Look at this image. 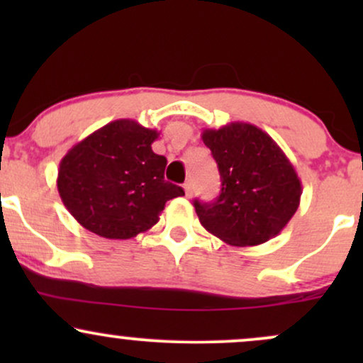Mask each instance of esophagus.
<instances>
[{"instance_id":"1","label":"esophagus","mask_w":363,"mask_h":363,"mask_svg":"<svg viewBox=\"0 0 363 363\" xmlns=\"http://www.w3.org/2000/svg\"><path fill=\"white\" fill-rule=\"evenodd\" d=\"M184 193H186L187 198L193 194V186H191V182H186V184H184Z\"/></svg>"}]
</instances>
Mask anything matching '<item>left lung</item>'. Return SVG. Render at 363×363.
<instances>
[{
  "mask_svg": "<svg viewBox=\"0 0 363 363\" xmlns=\"http://www.w3.org/2000/svg\"><path fill=\"white\" fill-rule=\"evenodd\" d=\"M222 177L213 203L194 201L199 222L223 242L245 247L278 235L301 205L302 182L268 133L249 123L203 129Z\"/></svg>",
  "mask_w": 363,
  "mask_h": 363,
  "instance_id": "left-lung-1",
  "label": "left lung"
}]
</instances>
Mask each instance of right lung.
Here are the masks:
<instances>
[{
  "label": "right lung",
  "instance_id": "1",
  "mask_svg": "<svg viewBox=\"0 0 363 363\" xmlns=\"http://www.w3.org/2000/svg\"><path fill=\"white\" fill-rule=\"evenodd\" d=\"M160 133L118 119L61 158L57 191L82 227L106 239H131L158 222L169 199L184 196L164 179L167 158L153 153Z\"/></svg>",
  "mask_w": 363,
  "mask_h": 363
}]
</instances>
